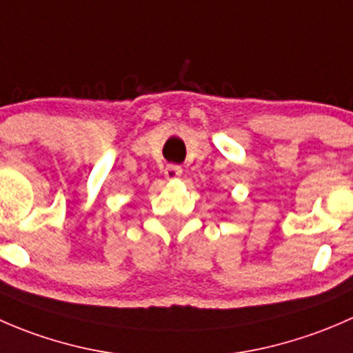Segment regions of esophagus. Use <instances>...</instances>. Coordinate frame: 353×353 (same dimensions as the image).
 Returning <instances> with one entry per match:
<instances>
[{"instance_id":"esophagus-1","label":"esophagus","mask_w":353,"mask_h":353,"mask_svg":"<svg viewBox=\"0 0 353 353\" xmlns=\"http://www.w3.org/2000/svg\"><path fill=\"white\" fill-rule=\"evenodd\" d=\"M163 174H165L167 179H177L183 174V167L176 165V163H169L165 167V170H163Z\"/></svg>"}]
</instances>
